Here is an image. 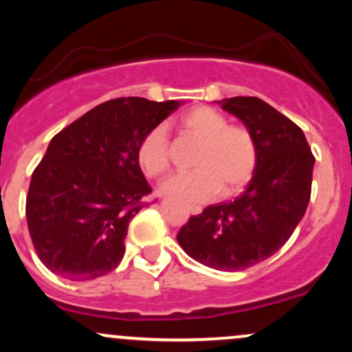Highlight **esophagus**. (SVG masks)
<instances>
[{"instance_id": "1", "label": "esophagus", "mask_w": 352, "mask_h": 352, "mask_svg": "<svg viewBox=\"0 0 352 352\" xmlns=\"http://www.w3.org/2000/svg\"><path fill=\"white\" fill-rule=\"evenodd\" d=\"M188 212L192 213V215H199V213L201 212L200 207H188Z\"/></svg>"}]
</instances>
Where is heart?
<instances>
[{
  "instance_id": "1",
  "label": "heart",
  "mask_w": 352,
  "mask_h": 352,
  "mask_svg": "<svg viewBox=\"0 0 352 352\" xmlns=\"http://www.w3.org/2000/svg\"><path fill=\"white\" fill-rule=\"evenodd\" d=\"M185 135L200 142L193 168L162 182L165 193L188 204L215 199L223 188L233 195L245 188L256 168V144L248 129L228 125L227 117L210 107H197L180 119ZM137 160L147 177H159L170 167V137L165 125L151 129L137 148Z\"/></svg>"
}]
</instances>
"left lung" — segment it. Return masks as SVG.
Wrapping results in <instances>:
<instances>
[{
  "instance_id": "left-lung-1",
  "label": "left lung",
  "mask_w": 352,
  "mask_h": 352,
  "mask_svg": "<svg viewBox=\"0 0 352 352\" xmlns=\"http://www.w3.org/2000/svg\"><path fill=\"white\" fill-rule=\"evenodd\" d=\"M217 104L253 135L256 168L241 195L190 217L177 241L201 265L241 272L293 235L309 204L314 155L301 129L265 100L238 96Z\"/></svg>"
}]
</instances>
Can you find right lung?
<instances>
[{
    "label": "right lung",
    "mask_w": 352,
    "mask_h": 352,
    "mask_svg": "<svg viewBox=\"0 0 352 352\" xmlns=\"http://www.w3.org/2000/svg\"><path fill=\"white\" fill-rule=\"evenodd\" d=\"M179 106L111 99L52 137L26 197L31 241L50 272L87 281L117 268L129 221L152 193L137 148Z\"/></svg>",
    "instance_id": "obj_1"
}]
</instances>
